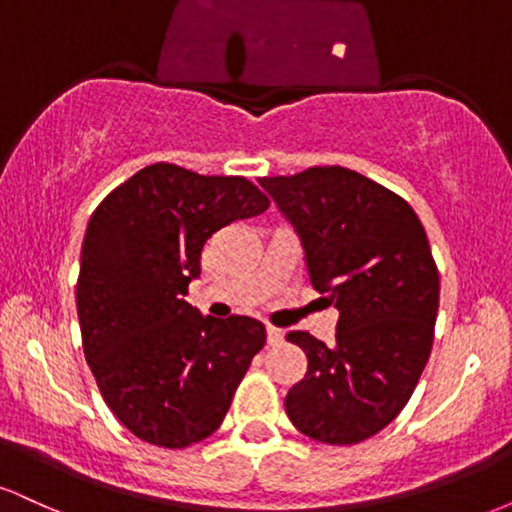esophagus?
I'll list each match as a JSON object with an SVG mask.
<instances>
[{
	"mask_svg": "<svg viewBox=\"0 0 512 512\" xmlns=\"http://www.w3.org/2000/svg\"><path fill=\"white\" fill-rule=\"evenodd\" d=\"M267 342L272 344V346L284 344V332L276 330V327H267Z\"/></svg>",
	"mask_w": 512,
	"mask_h": 512,
	"instance_id": "1",
	"label": "esophagus"
}]
</instances>
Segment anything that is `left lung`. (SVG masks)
<instances>
[{
    "mask_svg": "<svg viewBox=\"0 0 512 512\" xmlns=\"http://www.w3.org/2000/svg\"><path fill=\"white\" fill-rule=\"evenodd\" d=\"M260 185L296 226L313 289L339 310L332 346L286 334L308 356L286 414L317 443H361L404 409L431 354L440 276L426 231L407 199L342 166Z\"/></svg>",
    "mask_w": 512,
    "mask_h": 512,
    "instance_id": "obj_1",
    "label": "left lung"
}]
</instances>
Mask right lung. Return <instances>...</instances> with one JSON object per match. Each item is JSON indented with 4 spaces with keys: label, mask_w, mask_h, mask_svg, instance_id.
<instances>
[{
    "label": "right lung",
    "mask_w": 512,
    "mask_h": 512,
    "mask_svg": "<svg viewBox=\"0 0 512 512\" xmlns=\"http://www.w3.org/2000/svg\"><path fill=\"white\" fill-rule=\"evenodd\" d=\"M267 209L243 175L151 163L88 219L76 279L84 356L103 402L146 443L175 450L209 438L267 342L255 317H202L185 301L204 243Z\"/></svg>",
    "instance_id": "right-lung-1"
}]
</instances>
